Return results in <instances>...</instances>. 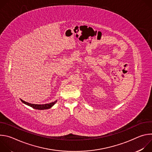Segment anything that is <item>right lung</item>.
<instances>
[{
	"instance_id": "add662e5",
	"label": "right lung",
	"mask_w": 152,
	"mask_h": 152,
	"mask_svg": "<svg viewBox=\"0 0 152 152\" xmlns=\"http://www.w3.org/2000/svg\"><path fill=\"white\" fill-rule=\"evenodd\" d=\"M21 101L23 103L34 108V109L36 110H47V109H49V108L52 107L57 102V100L53 102H51L50 103H48V104H32V103H29L28 102H26L23 100L21 99Z\"/></svg>"
}]
</instances>
